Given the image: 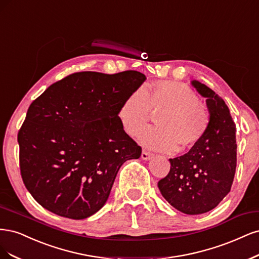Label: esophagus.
<instances>
[{"instance_id": "34e87169", "label": "esophagus", "mask_w": 259, "mask_h": 259, "mask_svg": "<svg viewBox=\"0 0 259 259\" xmlns=\"http://www.w3.org/2000/svg\"><path fill=\"white\" fill-rule=\"evenodd\" d=\"M153 156H154V155H153L152 153L146 152V151H143V152H142V155H141L142 159H143V160H149Z\"/></svg>"}]
</instances>
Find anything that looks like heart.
<instances>
[{"label": "heart", "mask_w": 259, "mask_h": 259, "mask_svg": "<svg viewBox=\"0 0 259 259\" xmlns=\"http://www.w3.org/2000/svg\"><path fill=\"white\" fill-rule=\"evenodd\" d=\"M160 113L159 127L140 130ZM118 118L129 136H139L146 147L161 152H184L198 144L210 127V114L188 86L178 81L162 80L144 91L133 90L118 108Z\"/></svg>", "instance_id": "b5f03b06"}]
</instances>
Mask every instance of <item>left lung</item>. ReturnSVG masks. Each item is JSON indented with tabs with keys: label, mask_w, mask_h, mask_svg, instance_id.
Instances as JSON below:
<instances>
[{
	"label": "left lung",
	"mask_w": 259,
	"mask_h": 259,
	"mask_svg": "<svg viewBox=\"0 0 259 259\" xmlns=\"http://www.w3.org/2000/svg\"><path fill=\"white\" fill-rule=\"evenodd\" d=\"M191 85L206 98L210 127L188 153L169 159L170 171L158 182V188L177 210L196 215L211 211L230 191L237 166V143L236 123L224 100L198 80Z\"/></svg>",
	"instance_id": "1"
}]
</instances>
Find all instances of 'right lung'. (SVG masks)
Here are the masks:
<instances>
[{
  "label": "right lung",
  "instance_id": "1",
  "mask_svg": "<svg viewBox=\"0 0 259 259\" xmlns=\"http://www.w3.org/2000/svg\"><path fill=\"white\" fill-rule=\"evenodd\" d=\"M145 79L138 71L77 72L31 103L18 132L19 164L41 206L82 220L105 204L122 163L142 153L124 132L118 108Z\"/></svg>",
  "mask_w": 259,
  "mask_h": 259
}]
</instances>
